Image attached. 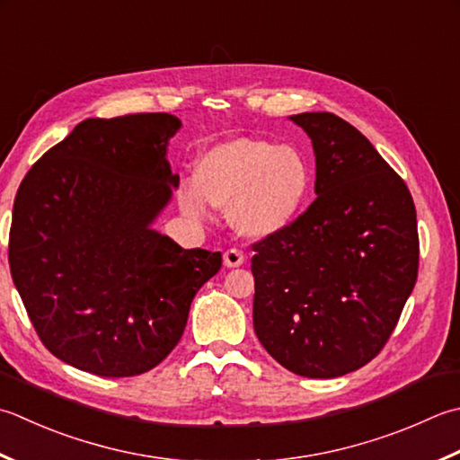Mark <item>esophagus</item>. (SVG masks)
<instances>
[{
    "mask_svg": "<svg viewBox=\"0 0 460 460\" xmlns=\"http://www.w3.org/2000/svg\"><path fill=\"white\" fill-rule=\"evenodd\" d=\"M223 263H225V267H239L245 263V255H243V251H239L235 247L227 249L223 253Z\"/></svg>",
    "mask_w": 460,
    "mask_h": 460,
    "instance_id": "obj_1",
    "label": "esophagus"
}]
</instances>
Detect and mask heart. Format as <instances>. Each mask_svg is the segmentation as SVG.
Instances as JSON below:
<instances>
[{"label":"heart","instance_id":"heart-1","mask_svg":"<svg viewBox=\"0 0 460 460\" xmlns=\"http://www.w3.org/2000/svg\"><path fill=\"white\" fill-rule=\"evenodd\" d=\"M311 191V165L295 147L263 139H231L199 159L197 181L179 187V201L191 215H205L209 203L233 207V221L251 237L287 227Z\"/></svg>","mask_w":460,"mask_h":460}]
</instances>
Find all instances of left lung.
Wrapping results in <instances>:
<instances>
[{
	"label": "left lung",
	"mask_w": 460,
	"mask_h": 460,
	"mask_svg": "<svg viewBox=\"0 0 460 460\" xmlns=\"http://www.w3.org/2000/svg\"><path fill=\"white\" fill-rule=\"evenodd\" d=\"M291 119L313 141L317 199L253 243V327L279 365L332 379L373 361L397 327L419 273L417 211L353 125L327 111Z\"/></svg>",
	"instance_id": "obj_1"
}]
</instances>
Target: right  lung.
<instances>
[{"mask_svg": "<svg viewBox=\"0 0 460 460\" xmlns=\"http://www.w3.org/2000/svg\"><path fill=\"white\" fill-rule=\"evenodd\" d=\"M169 113L85 119L17 189L9 269L45 349L81 371L135 376L181 339L219 251L181 249L149 225L177 187Z\"/></svg>", "mask_w": 460, "mask_h": 460, "instance_id": "right-lung-1", "label": "right lung"}]
</instances>
